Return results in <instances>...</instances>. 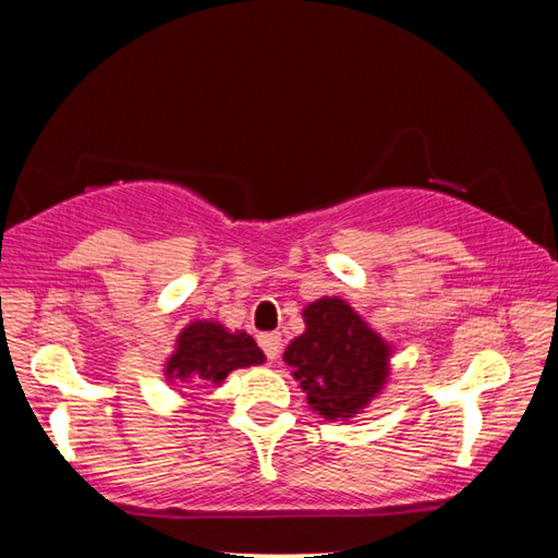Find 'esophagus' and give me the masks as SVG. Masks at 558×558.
Segmentation results:
<instances>
[{
	"instance_id": "34e87169",
	"label": "esophagus",
	"mask_w": 558,
	"mask_h": 558,
	"mask_svg": "<svg viewBox=\"0 0 558 558\" xmlns=\"http://www.w3.org/2000/svg\"><path fill=\"white\" fill-rule=\"evenodd\" d=\"M280 335L278 332H266V335H260L258 337V344H260V349H263V354H266L270 362L272 359H278V354H280Z\"/></svg>"
}]
</instances>
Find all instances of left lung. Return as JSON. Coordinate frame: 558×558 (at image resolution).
Instances as JSON below:
<instances>
[{"label":"left lung","mask_w":558,"mask_h":558,"mask_svg":"<svg viewBox=\"0 0 558 558\" xmlns=\"http://www.w3.org/2000/svg\"><path fill=\"white\" fill-rule=\"evenodd\" d=\"M305 332L288 344L286 364L325 418H352L384 389L391 347L344 300L305 307Z\"/></svg>","instance_id":"left-lung-1"}]
</instances>
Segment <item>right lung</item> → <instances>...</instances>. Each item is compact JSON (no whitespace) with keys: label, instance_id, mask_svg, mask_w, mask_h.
<instances>
[{"label":"right lung","instance_id":"add662e5","mask_svg":"<svg viewBox=\"0 0 558 558\" xmlns=\"http://www.w3.org/2000/svg\"><path fill=\"white\" fill-rule=\"evenodd\" d=\"M266 356L251 335L229 332L219 323L186 325L177 337V349L165 364V376L179 384H221L233 369L263 364Z\"/></svg>","mask_w":558,"mask_h":558}]
</instances>
